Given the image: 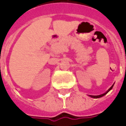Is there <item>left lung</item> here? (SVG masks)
I'll use <instances>...</instances> for the list:
<instances>
[{
  "label": "left lung",
  "mask_w": 126,
  "mask_h": 126,
  "mask_svg": "<svg viewBox=\"0 0 126 126\" xmlns=\"http://www.w3.org/2000/svg\"><path fill=\"white\" fill-rule=\"evenodd\" d=\"M113 86H114V84H113V85H112V86H111L110 89H108V91H106V92L105 93H104V94H102L97 95V96H93V95H89V96H91V97H92V98H98L102 97V96H104V95H105V94H107V93H108V92H109V91H110V90H111V89H112V87H113Z\"/></svg>",
  "instance_id": "8db88e82"
}]
</instances>
